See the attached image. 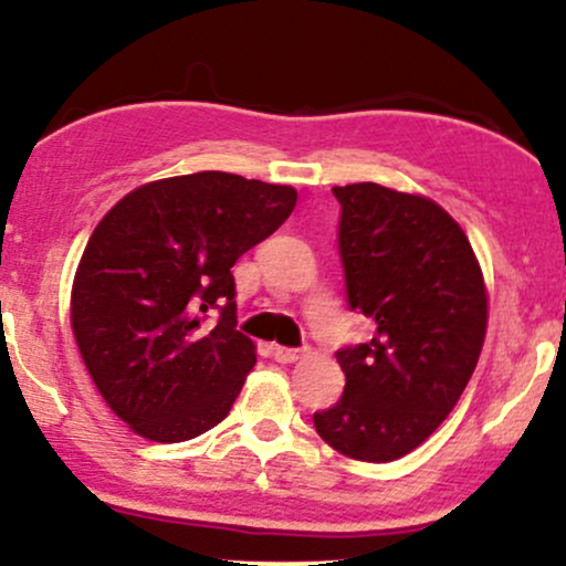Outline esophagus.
I'll return each instance as SVG.
<instances>
[{"instance_id":"34e87169","label":"esophagus","mask_w":566,"mask_h":566,"mask_svg":"<svg viewBox=\"0 0 566 566\" xmlns=\"http://www.w3.org/2000/svg\"><path fill=\"white\" fill-rule=\"evenodd\" d=\"M272 357H275L277 363H296L298 357H302V349H291V347H281V344H275V347H272Z\"/></svg>"}]
</instances>
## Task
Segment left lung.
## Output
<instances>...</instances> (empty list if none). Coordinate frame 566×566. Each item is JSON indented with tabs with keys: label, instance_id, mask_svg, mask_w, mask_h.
I'll return each instance as SVG.
<instances>
[{
	"label": "left lung",
	"instance_id": "8db88e82",
	"mask_svg": "<svg viewBox=\"0 0 566 566\" xmlns=\"http://www.w3.org/2000/svg\"><path fill=\"white\" fill-rule=\"evenodd\" d=\"M349 310L374 338L336 352L347 384L315 429L368 463L408 455L461 400L488 331V294L467 232L442 206L376 182L334 188Z\"/></svg>",
	"mask_w": 566,
	"mask_h": 566
}]
</instances>
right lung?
<instances>
[{"instance_id": "right-lung-1", "label": "right lung", "mask_w": 566, "mask_h": 566, "mask_svg": "<svg viewBox=\"0 0 566 566\" xmlns=\"http://www.w3.org/2000/svg\"><path fill=\"white\" fill-rule=\"evenodd\" d=\"M296 190L228 171L132 190L99 219L71 291V328L108 408L153 442L203 434L256 363L235 331L232 264L289 219ZM220 310L214 326L206 311Z\"/></svg>"}]
</instances>
